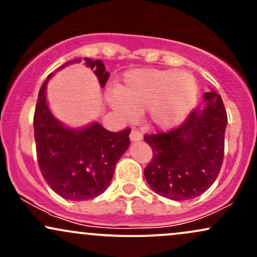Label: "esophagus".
I'll use <instances>...</instances> for the list:
<instances>
[{
  "mask_svg": "<svg viewBox=\"0 0 257 257\" xmlns=\"http://www.w3.org/2000/svg\"><path fill=\"white\" fill-rule=\"evenodd\" d=\"M141 139H143V133L140 131H138V129H132L131 132V140L132 141H140Z\"/></svg>",
  "mask_w": 257,
  "mask_h": 257,
  "instance_id": "esophagus-1",
  "label": "esophagus"
}]
</instances>
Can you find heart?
Returning <instances> with one entry per match:
<instances>
[{"label": "heart", "mask_w": 257, "mask_h": 257, "mask_svg": "<svg viewBox=\"0 0 257 257\" xmlns=\"http://www.w3.org/2000/svg\"><path fill=\"white\" fill-rule=\"evenodd\" d=\"M196 98L197 84L190 73L143 69L126 73L110 101L122 118L132 119L146 110L153 125L168 128L187 117Z\"/></svg>", "instance_id": "1"}]
</instances>
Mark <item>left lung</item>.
<instances>
[{"instance_id":"1","label":"left lung","mask_w":257,"mask_h":257,"mask_svg":"<svg viewBox=\"0 0 257 257\" xmlns=\"http://www.w3.org/2000/svg\"><path fill=\"white\" fill-rule=\"evenodd\" d=\"M205 107L178 128L144 139L153 156L144 174L156 193L186 200L205 192L219 175L225 153L227 113L216 91L204 94Z\"/></svg>"}]
</instances>
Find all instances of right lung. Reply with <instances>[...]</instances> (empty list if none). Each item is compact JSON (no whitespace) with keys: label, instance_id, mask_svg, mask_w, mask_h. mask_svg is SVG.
I'll list each match as a JSON object with an SVG mask.
<instances>
[{"label":"right lung","instance_id":"1","mask_svg":"<svg viewBox=\"0 0 257 257\" xmlns=\"http://www.w3.org/2000/svg\"><path fill=\"white\" fill-rule=\"evenodd\" d=\"M84 61L104 87L110 75L104 63L88 58ZM51 76L41 87L34 114L38 167L49 187L63 198H95L110 185L116 163L131 144V128L108 132L99 123L76 131L64 126L46 102V85Z\"/></svg>","mask_w":257,"mask_h":257}]
</instances>
